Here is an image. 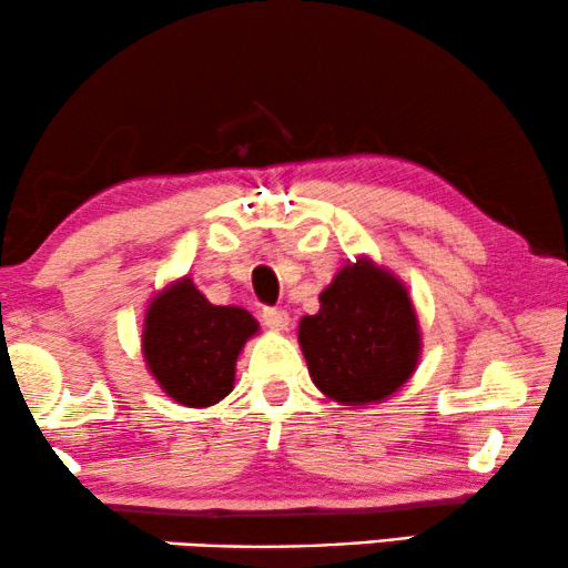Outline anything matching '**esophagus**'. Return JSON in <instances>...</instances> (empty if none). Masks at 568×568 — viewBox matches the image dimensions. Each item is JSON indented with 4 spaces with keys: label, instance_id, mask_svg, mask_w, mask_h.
<instances>
[{
    "label": "esophagus",
    "instance_id": "esophagus-1",
    "mask_svg": "<svg viewBox=\"0 0 568 568\" xmlns=\"http://www.w3.org/2000/svg\"><path fill=\"white\" fill-rule=\"evenodd\" d=\"M262 322H265L267 329L283 332V329H287V322H291V318H287V311H283V308L265 306L262 308Z\"/></svg>",
    "mask_w": 568,
    "mask_h": 568
}]
</instances>
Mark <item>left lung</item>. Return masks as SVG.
<instances>
[{
	"label": "left lung",
	"instance_id": "1",
	"mask_svg": "<svg viewBox=\"0 0 568 568\" xmlns=\"http://www.w3.org/2000/svg\"><path fill=\"white\" fill-rule=\"evenodd\" d=\"M322 308L303 316L298 342L318 390L363 406L402 388L417 367L419 326L406 287L361 260L342 267L318 295Z\"/></svg>",
	"mask_w": 568,
	"mask_h": 568
}]
</instances>
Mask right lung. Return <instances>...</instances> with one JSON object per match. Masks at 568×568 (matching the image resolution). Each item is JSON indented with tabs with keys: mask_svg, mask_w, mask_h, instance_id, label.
<instances>
[{
	"mask_svg": "<svg viewBox=\"0 0 568 568\" xmlns=\"http://www.w3.org/2000/svg\"><path fill=\"white\" fill-rule=\"evenodd\" d=\"M257 332L250 311L213 306L190 277L151 301L143 355L164 394L185 406H211L234 388L244 342Z\"/></svg>",
	"mask_w": 568,
	"mask_h": 568,
	"instance_id": "obj_1",
	"label": "right lung"
}]
</instances>
